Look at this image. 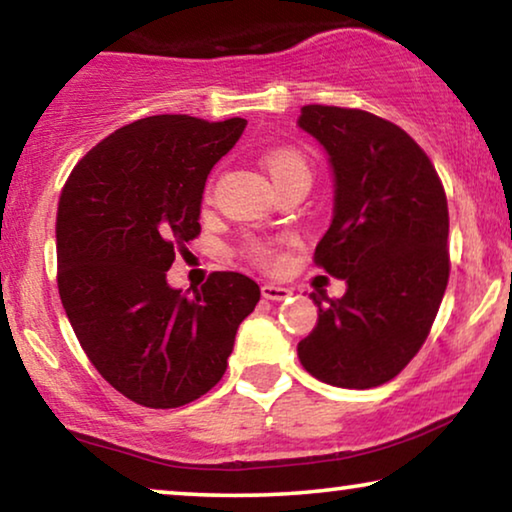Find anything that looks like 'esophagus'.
Masks as SVG:
<instances>
[{
	"instance_id": "1",
	"label": "esophagus",
	"mask_w": 512,
	"mask_h": 512,
	"mask_svg": "<svg viewBox=\"0 0 512 512\" xmlns=\"http://www.w3.org/2000/svg\"><path fill=\"white\" fill-rule=\"evenodd\" d=\"M261 296L265 300H275V303H279V300H286L291 296L289 289H284V286H275V284H263L261 286Z\"/></svg>"
}]
</instances>
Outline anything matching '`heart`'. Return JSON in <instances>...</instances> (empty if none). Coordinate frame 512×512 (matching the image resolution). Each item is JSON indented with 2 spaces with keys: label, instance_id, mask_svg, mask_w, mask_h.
Listing matches in <instances>:
<instances>
[{
  "label": "heart",
  "instance_id": "obj_1",
  "mask_svg": "<svg viewBox=\"0 0 512 512\" xmlns=\"http://www.w3.org/2000/svg\"><path fill=\"white\" fill-rule=\"evenodd\" d=\"M263 167L265 172L270 174L272 184L291 177V174H307L305 158L293 149H272L268 153H263ZM247 254L251 261L265 265V268H272V265L279 263V254L265 242H249Z\"/></svg>",
  "mask_w": 512,
  "mask_h": 512
}]
</instances>
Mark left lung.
<instances>
[{
    "mask_svg": "<svg viewBox=\"0 0 512 512\" xmlns=\"http://www.w3.org/2000/svg\"><path fill=\"white\" fill-rule=\"evenodd\" d=\"M298 128L321 144L333 172V219L314 261L347 284L338 300L310 293L319 319L298 359L333 387H380L419 352L443 300V184L408 132L368 111L307 104Z\"/></svg>",
    "mask_w": 512,
    "mask_h": 512,
    "instance_id": "obj_1",
    "label": "left lung"
}]
</instances>
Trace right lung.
I'll return each instance as SVG.
<instances>
[{
  "instance_id": "right-lung-1",
  "label": "right lung",
  "mask_w": 512,
  "mask_h": 512,
  "mask_svg": "<svg viewBox=\"0 0 512 512\" xmlns=\"http://www.w3.org/2000/svg\"><path fill=\"white\" fill-rule=\"evenodd\" d=\"M244 125L142 118L93 146L62 188V307L97 373L146 408H181L207 394L261 300L240 272H212L193 296L167 284L177 249L200 235L209 172Z\"/></svg>"
}]
</instances>
